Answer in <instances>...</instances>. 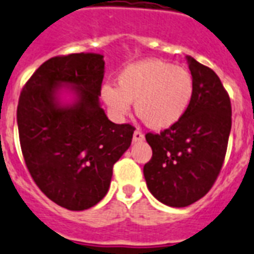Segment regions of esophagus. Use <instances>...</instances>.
<instances>
[{
  "mask_svg": "<svg viewBox=\"0 0 254 254\" xmlns=\"http://www.w3.org/2000/svg\"><path fill=\"white\" fill-rule=\"evenodd\" d=\"M145 140V136H144V133L140 132V130H136V132L133 133V141L134 142H141Z\"/></svg>",
  "mask_w": 254,
  "mask_h": 254,
  "instance_id": "1",
  "label": "esophagus"
}]
</instances>
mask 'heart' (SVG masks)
Segmentation results:
<instances>
[{
	"label": "heart",
	"instance_id": "obj_1",
	"mask_svg": "<svg viewBox=\"0 0 254 254\" xmlns=\"http://www.w3.org/2000/svg\"><path fill=\"white\" fill-rule=\"evenodd\" d=\"M194 80L189 69L159 59H145L127 65L117 78V87L105 84L103 102L117 117H124L134 102V110L146 127L164 130L174 127L189 110Z\"/></svg>",
	"mask_w": 254,
	"mask_h": 254
}]
</instances>
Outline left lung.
I'll return each instance as SVG.
<instances>
[{
    "label": "left lung",
    "mask_w": 254,
    "mask_h": 254,
    "mask_svg": "<svg viewBox=\"0 0 254 254\" xmlns=\"http://www.w3.org/2000/svg\"><path fill=\"white\" fill-rule=\"evenodd\" d=\"M194 80L189 110L160 134L146 133L152 159L144 165L146 187L161 203L186 207L213 187L226 155L232 105L213 69L187 56Z\"/></svg>",
    "instance_id": "1"
}]
</instances>
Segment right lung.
<instances>
[{
	"label": "right lung",
	"mask_w": 254,
	"mask_h": 254,
	"mask_svg": "<svg viewBox=\"0 0 254 254\" xmlns=\"http://www.w3.org/2000/svg\"><path fill=\"white\" fill-rule=\"evenodd\" d=\"M103 75L101 54L55 56L35 71L18 99L28 171L52 202L72 211L93 207L108 194L113 165L134 132L106 117L99 102Z\"/></svg>",
	"instance_id": "1"
}]
</instances>
